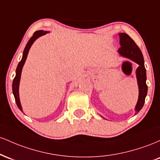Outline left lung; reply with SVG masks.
<instances>
[{"label": "left lung", "mask_w": 160, "mask_h": 160, "mask_svg": "<svg viewBox=\"0 0 160 160\" xmlns=\"http://www.w3.org/2000/svg\"><path fill=\"white\" fill-rule=\"evenodd\" d=\"M120 44L118 52L120 56L129 58L132 61L136 62L138 68L136 70V77L139 89V96L137 104L135 106V114L141 111L144 106L145 98L148 93V86L146 84V69L144 67V57L141 49L135 41L126 33H120Z\"/></svg>", "instance_id": "8db88e82"}]
</instances>
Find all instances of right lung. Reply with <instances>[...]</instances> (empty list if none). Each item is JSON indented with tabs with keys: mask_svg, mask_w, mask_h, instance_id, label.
<instances>
[{
	"mask_svg": "<svg viewBox=\"0 0 160 160\" xmlns=\"http://www.w3.org/2000/svg\"><path fill=\"white\" fill-rule=\"evenodd\" d=\"M48 33V32H44V31H37L34 33L33 36L30 38V40H28V43L25 46V49H24L22 58V60L19 62V65L17 66V68H16V77L15 78L13 79V81H12V93H13L14 97H15V100L16 102V104H17L18 108L21 111H22V108L21 103H20L19 100V81H20V78H21V74H22V70L23 65L25 64V60L27 58L28 53L29 49H30L31 47L33 44L34 41H35L36 39H38V38L42 35H44V34Z\"/></svg>",
	"mask_w": 160,
	"mask_h": 160,
	"instance_id": "obj_1",
	"label": "right lung"
}]
</instances>
